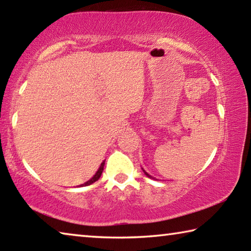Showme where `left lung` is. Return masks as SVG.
<instances>
[{
	"mask_svg": "<svg viewBox=\"0 0 251 251\" xmlns=\"http://www.w3.org/2000/svg\"><path fill=\"white\" fill-rule=\"evenodd\" d=\"M143 172H144V173H145V174H146V176H147V177H151V178H152V177H151V175H150V174H147V173H146V172H145V171H144V169H143Z\"/></svg>",
	"mask_w": 251,
	"mask_h": 251,
	"instance_id": "left-lung-1",
	"label": "left lung"
}]
</instances>
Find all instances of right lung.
I'll return each mask as SVG.
<instances>
[{"instance_id": "obj_1", "label": "right lung", "mask_w": 251, "mask_h": 251, "mask_svg": "<svg viewBox=\"0 0 251 251\" xmlns=\"http://www.w3.org/2000/svg\"><path fill=\"white\" fill-rule=\"evenodd\" d=\"M104 165H105V160L103 161V163L100 164V168H99V171L96 172V174L94 176H93L90 180L88 181H86V182H84L83 185H80V186H88V185H91V184H93V182H95L96 180H99L100 179V175H101V173H103V169H104Z\"/></svg>"}]
</instances>
